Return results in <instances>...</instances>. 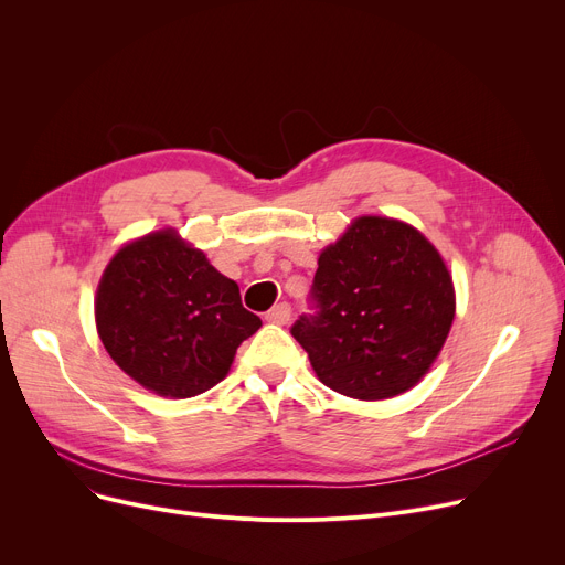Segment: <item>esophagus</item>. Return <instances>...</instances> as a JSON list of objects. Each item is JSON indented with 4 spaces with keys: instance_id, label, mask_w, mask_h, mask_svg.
Instances as JSON below:
<instances>
[{
    "instance_id": "1",
    "label": "esophagus",
    "mask_w": 565,
    "mask_h": 565,
    "mask_svg": "<svg viewBox=\"0 0 565 565\" xmlns=\"http://www.w3.org/2000/svg\"><path fill=\"white\" fill-rule=\"evenodd\" d=\"M290 305L288 302H279V305H275L270 311L265 313V320L267 322H275V324H286L288 320H290Z\"/></svg>"
}]
</instances>
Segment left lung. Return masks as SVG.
I'll list each match as a JSON object with an SVG mask.
<instances>
[{
    "label": "left lung",
    "instance_id": "left-lung-1",
    "mask_svg": "<svg viewBox=\"0 0 565 565\" xmlns=\"http://www.w3.org/2000/svg\"><path fill=\"white\" fill-rule=\"evenodd\" d=\"M313 313L290 334L318 380L360 401L417 384L449 337L456 295L439 252L405 222L360 217L318 258Z\"/></svg>",
    "mask_w": 565,
    "mask_h": 565
}]
</instances>
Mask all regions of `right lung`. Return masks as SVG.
<instances>
[{"mask_svg":"<svg viewBox=\"0 0 565 565\" xmlns=\"http://www.w3.org/2000/svg\"><path fill=\"white\" fill-rule=\"evenodd\" d=\"M96 328L116 366L167 398L213 390L260 318L241 288L175 231L118 249L96 292Z\"/></svg>","mask_w":565,"mask_h":565,"instance_id":"obj_1","label":"right lung"}]
</instances>
